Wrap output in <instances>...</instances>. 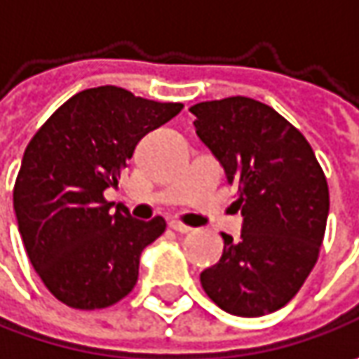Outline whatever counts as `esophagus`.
<instances>
[{
    "label": "esophagus",
    "mask_w": 359,
    "mask_h": 359,
    "mask_svg": "<svg viewBox=\"0 0 359 359\" xmlns=\"http://www.w3.org/2000/svg\"><path fill=\"white\" fill-rule=\"evenodd\" d=\"M170 228L175 229V231H180V233H187V231H191V228L186 226V224H182L180 219H172V222H170Z\"/></svg>",
    "instance_id": "34e87169"
}]
</instances>
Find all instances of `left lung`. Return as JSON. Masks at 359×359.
Listing matches in <instances>:
<instances>
[{"label":"left lung","instance_id":"8db88e82","mask_svg":"<svg viewBox=\"0 0 359 359\" xmlns=\"http://www.w3.org/2000/svg\"><path fill=\"white\" fill-rule=\"evenodd\" d=\"M196 133L236 187L241 236L200 276L219 308L257 318L283 308L318 262L330 212L325 175L308 140L273 107L226 97L189 107Z\"/></svg>","mask_w":359,"mask_h":359}]
</instances>
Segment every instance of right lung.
<instances>
[{"label":"right lung","mask_w":359,"mask_h":359,"mask_svg":"<svg viewBox=\"0 0 359 359\" xmlns=\"http://www.w3.org/2000/svg\"><path fill=\"white\" fill-rule=\"evenodd\" d=\"M182 107L91 88L69 97L25 147L13 187L18 228L37 276L65 306L100 310L133 290L140 255L165 222L133 219L104 191L118 187L145 133Z\"/></svg>","instance_id":"add662e5"}]
</instances>
